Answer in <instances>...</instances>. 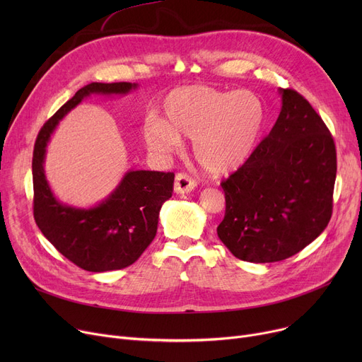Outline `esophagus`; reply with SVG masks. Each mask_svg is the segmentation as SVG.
<instances>
[{
  "mask_svg": "<svg viewBox=\"0 0 362 362\" xmlns=\"http://www.w3.org/2000/svg\"><path fill=\"white\" fill-rule=\"evenodd\" d=\"M197 186V182L189 177L185 173H177L176 179H175V192L176 194H189L192 192Z\"/></svg>",
  "mask_w": 362,
  "mask_h": 362,
  "instance_id": "1",
  "label": "esophagus"
}]
</instances>
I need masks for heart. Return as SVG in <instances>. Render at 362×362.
<instances>
[{
  "label": "heart",
  "mask_w": 362,
  "mask_h": 362,
  "mask_svg": "<svg viewBox=\"0 0 362 362\" xmlns=\"http://www.w3.org/2000/svg\"><path fill=\"white\" fill-rule=\"evenodd\" d=\"M165 120L151 117L144 139L157 154H171L192 138V154L210 175L223 176L250 160L265 122L261 100L251 90L205 85L175 89L164 101Z\"/></svg>",
  "instance_id": "obj_1"
}]
</instances>
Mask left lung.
Wrapping results in <instances>:
<instances>
[{
    "instance_id": "8db88e82",
    "label": "left lung",
    "mask_w": 362,
    "mask_h": 362,
    "mask_svg": "<svg viewBox=\"0 0 362 362\" xmlns=\"http://www.w3.org/2000/svg\"><path fill=\"white\" fill-rule=\"evenodd\" d=\"M281 110L265 138L221 183L226 214L217 235L236 258L276 262L326 229L333 208L336 148L325 122L293 89H279Z\"/></svg>"
}]
</instances>
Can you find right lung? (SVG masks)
I'll return each mask as SVG.
<instances>
[{"label": "right lung", "instance_id": "right-lung-1", "mask_svg": "<svg viewBox=\"0 0 362 362\" xmlns=\"http://www.w3.org/2000/svg\"><path fill=\"white\" fill-rule=\"evenodd\" d=\"M138 83H89L74 93L44 124L36 138L33 173V216L42 235L78 267L103 273L135 262L157 235L163 204L173 192V173L129 170L116 189L89 208L57 199L45 176L47 146L52 132L67 114L90 95L124 97Z\"/></svg>", "mask_w": 362, "mask_h": 362}]
</instances>
